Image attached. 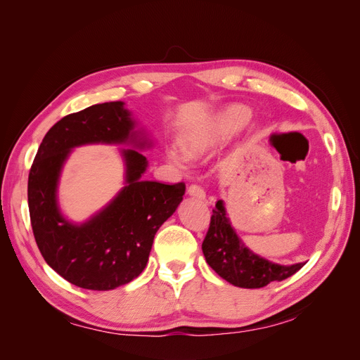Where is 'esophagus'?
I'll return each instance as SVG.
<instances>
[{
  "label": "esophagus",
  "instance_id": "obj_1",
  "mask_svg": "<svg viewBox=\"0 0 360 360\" xmlns=\"http://www.w3.org/2000/svg\"><path fill=\"white\" fill-rule=\"evenodd\" d=\"M188 195H191V197H193V198H198V200H205V192L201 186H198V184H191V186L188 188Z\"/></svg>",
  "mask_w": 360,
  "mask_h": 360
}]
</instances>
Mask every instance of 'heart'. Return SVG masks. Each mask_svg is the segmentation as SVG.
<instances>
[{"mask_svg":"<svg viewBox=\"0 0 360 360\" xmlns=\"http://www.w3.org/2000/svg\"><path fill=\"white\" fill-rule=\"evenodd\" d=\"M250 111L245 106H230L217 112L205 123L192 129L184 141V153L177 150L168 151V159L177 167L186 168L188 158H200L237 136L246 127Z\"/></svg>","mask_w":360,"mask_h":360,"instance_id":"b5f03b06","label":"heart"}]
</instances>
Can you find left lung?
I'll list each match as a JSON object with an SVG mask.
<instances>
[{
    "label": "left lung",
    "mask_w": 360,
    "mask_h": 360,
    "mask_svg": "<svg viewBox=\"0 0 360 360\" xmlns=\"http://www.w3.org/2000/svg\"><path fill=\"white\" fill-rule=\"evenodd\" d=\"M202 254L217 275L240 288H261L270 282L284 281L304 263L278 264L252 252L237 236L222 200L216 202L209 231L202 242Z\"/></svg>",
    "instance_id": "left-lung-1"
}]
</instances>
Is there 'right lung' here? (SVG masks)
<instances>
[{"instance_id": "1", "label": "right lung", "mask_w": 360, "mask_h": 360, "mask_svg": "<svg viewBox=\"0 0 360 360\" xmlns=\"http://www.w3.org/2000/svg\"><path fill=\"white\" fill-rule=\"evenodd\" d=\"M86 143L130 145L120 149L125 186L103 210L76 224L62 214L58 184L65 160ZM153 146L124 102H106L66 115L43 138L28 176V209L36 243L46 263L70 284L106 291L129 284L147 266L160 225L177 210L186 186L144 180Z\"/></svg>"}]
</instances>
